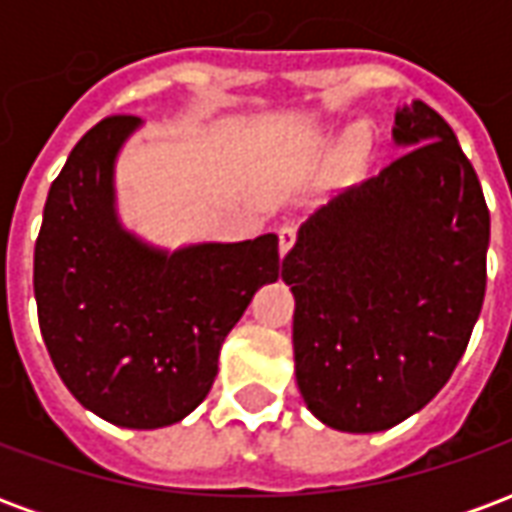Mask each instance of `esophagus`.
<instances>
[{
	"mask_svg": "<svg viewBox=\"0 0 512 512\" xmlns=\"http://www.w3.org/2000/svg\"><path fill=\"white\" fill-rule=\"evenodd\" d=\"M293 244H296V227H290V224L279 227V255H288Z\"/></svg>",
	"mask_w": 512,
	"mask_h": 512,
	"instance_id": "esophagus-1",
	"label": "esophagus"
}]
</instances>
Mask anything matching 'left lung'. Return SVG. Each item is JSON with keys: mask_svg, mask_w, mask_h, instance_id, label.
<instances>
[{"mask_svg": "<svg viewBox=\"0 0 512 512\" xmlns=\"http://www.w3.org/2000/svg\"><path fill=\"white\" fill-rule=\"evenodd\" d=\"M392 136L400 153L310 216L282 260L301 397L345 433L428 406L485 299L491 216L472 161L422 101L397 109Z\"/></svg>", "mask_w": 512, "mask_h": 512, "instance_id": "left-lung-1", "label": "left lung"}]
</instances>
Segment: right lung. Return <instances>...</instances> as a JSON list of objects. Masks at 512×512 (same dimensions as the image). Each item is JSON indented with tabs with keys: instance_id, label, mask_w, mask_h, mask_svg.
<instances>
[{
	"instance_id": "right-lung-1",
	"label": "right lung",
	"mask_w": 512,
	"mask_h": 512,
	"mask_svg": "<svg viewBox=\"0 0 512 512\" xmlns=\"http://www.w3.org/2000/svg\"><path fill=\"white\" fill-rule=\"evenodd\" d=\"M142 120L104 117L54 178L35 241L43 343L71 395L112 425L180 422L211 392L219 351L282 271L279 238L161 252L115 213V156Z\"/></svg>"
}]
</instances>
